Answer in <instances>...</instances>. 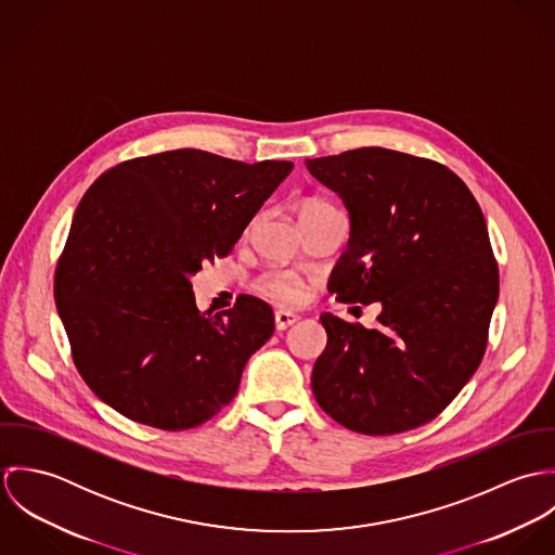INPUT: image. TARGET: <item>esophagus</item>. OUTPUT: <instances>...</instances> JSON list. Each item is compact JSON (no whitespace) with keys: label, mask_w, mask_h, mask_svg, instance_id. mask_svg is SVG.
I'll return each mask as SVG.
<instances>
[{"label":"esophagus","mask_w":555,"mask_h":555,"mask_svg":"<svg viewBox=\"0 0 555 555\" xmlns=\"http://www.w3.org/2000/svg\"><path fill=\"white\" fill-rule=\"evenodd\" d=\"M297 320H299L297 314L286 312V310H278V312H275V328H278V331H284V328H288L291 324H295Z\"/></svg>","instance_id":"esophagus-1"}]
</instances>
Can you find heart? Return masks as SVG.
Segmentation results:
<instances>
[{
    "mask_svg": "<svg viewBox=\"0 0 555 555\" xmlns=\"http://www.w3.org/2000/svg\"><path fill=\"white\" fill-rule=\"evenodd\" d=\"M324 209H333V205H328L326 201H320V198H308L304 205H301V218L310 216V214H318V211H324ZM258 291L267 297H273L282 304H288V306H297L306 299L308 295V288H306V282L301 275L293 273V271H282V269H275V271H267L260 280H258Z\"/></svg>",
    "mask_w": 555,
    "mask_h": 555,
    "instance_id": "obj_1",
    "label": "heart"
}]
</instances>
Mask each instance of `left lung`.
I'll list each match as a JSON object with an SVG mask.
<instances>
[{
	"instance_id": "obj_1",
	"label": "left lung",
	"mask_w": 555,
	"mask_h": 555,
	"mask_svg": "<svg viewBox=\"0 0 555 555\" xmlns=\"http://www.w3.org/2000/svg\"><path fill=\"white\" fill-rule=\"evenodd\" d=\"M337 192L350 238L328 278L341 304L380 301V326L322 314L318 405L339 425L391 436L436 418L482 361L500 275L468 185L444 164L383 147L308 159Z\"/></svg>"
}]
</instances>
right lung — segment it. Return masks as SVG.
Wrapping results in <instances>:
<instances>
[{"label":"right lung","instance_id":"1","mask_svg":"<svg viewBox=\"0 0 555 555\" xmlns=\"http://www.w3.org/2000/svg\"><path fill=\"white\" fill-rule=\"evenodd\" d=\"M293 166L175 150L126 159L91 183L53 291L75 365L104 403L181 431L237 396L247 359L273 333V310L238 295L231 310L203 314L190 278L233 251Z\"/></svg>","mask_w":555,"mask_h":555}]
</instances>
